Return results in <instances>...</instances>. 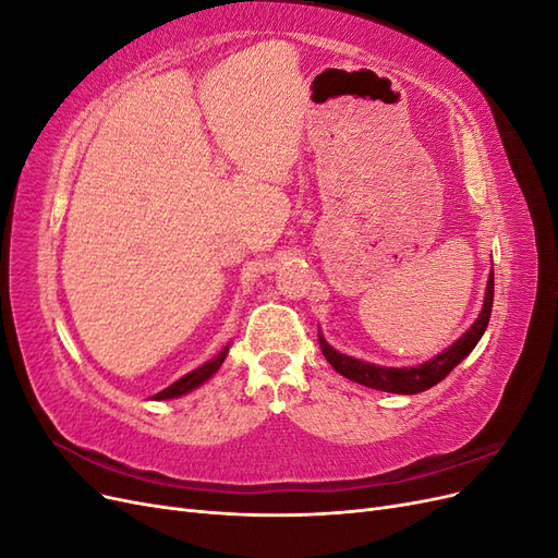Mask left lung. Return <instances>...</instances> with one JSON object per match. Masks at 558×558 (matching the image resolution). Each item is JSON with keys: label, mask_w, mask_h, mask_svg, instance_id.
Wrapping results in <instances>:
<instances>
[{"label": "left lung", "mask_w": 558, "mask_h": 558, "mask_svg": "<svg viewBox=\"0 0 558 558\" xmlns=\"http://www.w3.org/2000/svg\"><path fill=\"white\" fill-rule=\"evenodd\" d=\"M492 307H494V272L488 275L484 305H482V312H480L475 324H472L449 349H445L442 353H437L435 359L421 363V365H414V367H384V365L351 359V356H347V353H340L337 349H332L320 332H318V344H320V351H324L326 361L342 377L356 381V384H363V386H369V388H377V391L412 396V393L426 391V388H433L435 384H440L451 373V369L459 365L472 349L477 347V342L482 340V335L488 326V318H492Z\"/></svg>", "instance_id": "8db88e82"}]
</instances>
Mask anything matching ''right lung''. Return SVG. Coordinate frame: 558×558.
<instances>
[{"label":"right lung","instance_id":"right-lung-1","mask_svg":"<svg viewBox=\"0 0 558 558\" xmlns=\"http://www.w3.org/2000/svg\"><path fill=\"white\" fill-rule=\"evenodd\" d=\"M228 349H230V347L221 349V351L216 353V356H214L211 361H207L205 365H199L197 369H193V373L183 375V377H181V379H177L172 386H167L165 391H160V393H156V396H154V400H172V398H179V396L191 393L193 388H197V386L205 384V381L216 373V369L223 365V361H226V356H228Z\"/></svg>","mask_w":558,"mask_h":558}]
</instances>
